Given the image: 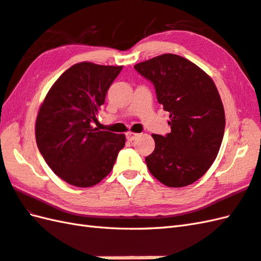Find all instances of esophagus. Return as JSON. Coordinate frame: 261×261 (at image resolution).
<instances>
[{"mask_svg":"<svg viewBox=\"0 0 261 261\" xmlns=\"http://www.w3.org/2000/svg\"><path fill=\"white\" fill-rule=\"evenodd\" d=\"M138 136H140V134H137V133H133V132H128L126 134V137L128 141H134Z\"/></svg>","mask_w":261,"mask_h":261,"instance_id":"esophagus-1","label":"esophagus"}]
</instances>
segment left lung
Masks as SVG:
<instances>
[{"label": "left lung", "mask_w": 261, "mask_h": 261, "mask_svg": "<svg viewBox=\"0 0 261 261\" xmlns=\"http://www.w3.org/2000/svg\"><path fill=\"white\" fill-rule=\"evenodd\" d=\"M134 68L153 83L159 102L170 113L171 133L152 135L155 148L145 159L150 174L170 188L194 183L217 159L224 134V109L216 85L177 55H161Z\"/></svg>", "instance_id": "obj_1"}]
</instances>
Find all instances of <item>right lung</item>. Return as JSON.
Returning a JSON list of instances; mask_svg holds the SVG:
<instances>
[{"mask_svg": "<svg viewBox=\"0 0 261 261\" xmlns=\"http://www.w3.org/2000/svg\"><path fill=\"white\" fill-rule=\"evenodd\" d=\"M121 69L123 66L76 63L57 79L40 106L38 148L55 174L73 187L99 183L111 173L125 146L124 134L92 126Z\"/></svg>", "mask_w": 261, "mask_h": 261, "instance_id": "add662e5", "label": "right lung"}]
</instances>
